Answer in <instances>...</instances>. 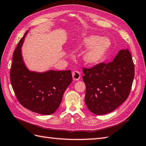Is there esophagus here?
<instances>
[{
	"label": "esophagus",
	"instance_id": "esophagus-1",
	"mask_svg": "<svg viewBox=\"0 0 146 146\" xmlns=\"http://www.w3.org/2000/svg\"><path fill=\"white\" fill-rule=\"evenodd\" d=\"M72 76L74 80L77 81V80H80L81 75H80V73L78 71H73L72 72Z\"/></svg>",
	"mask_w": 146,
	"mask_h": 146
}]
</instances>
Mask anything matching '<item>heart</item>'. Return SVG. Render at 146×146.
<instances>
[{
  "mask_svg": "<svg viewBox=\"0 0 146 146\" xmlns=\"http://www.w3.org/2000/svg\"><path fill=\"white\" fill-rule=\"evenodd\" d=\"M110 46V42L107 38H102L97 36H92L85 39L83 46L91 48L85 56V60L87 63L95 64L100 61L106 54Z\"/></svg>",
  "mask_w": 146,
  "mask_h": 146,
  "instance_id": "heart-1",
  "label": "heart"
}]
</instances>
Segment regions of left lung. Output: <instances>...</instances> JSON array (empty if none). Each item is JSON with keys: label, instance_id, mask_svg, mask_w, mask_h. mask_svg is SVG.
<instances>
[{"label": "left lung", "instance_id": "8db88e82", "mask_svg": "<svg viewBox=\"0 0 146 146\" xmlns=\"http://www.w3.org/2000/svg\"><path fill=\"white\" fill-rule=\"evenodd\" d=\"M83 71L85 102L92 113H110L128 98L134 78V64L127 49L120 50L113 61L83 68Z\"/></svg>", "mask_w": 146, "mask_h": 146}]
</instances>
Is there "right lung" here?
I'll list each match as a JSON object with an SVG mask.
<instances>
[{
    "mask_svg": "<svg viewBox=\"0 0 146 146\" xmlns=\"http://www.w3.org/2000/svg\"><path fill=\"white\" fill-rule=\"evenodd\" d=\"M27 33L14 51L10 72L11 85L24 107L38 113L51 115L60 106L64 91L72 82V75L71 70L36 73L27 69L21 50Z\"/></svg>",
    "mask_w": 146,
    "mask_h": 146,
    "instance_id": "obj_1",
    "label": "right lung"
}]
</instances>
